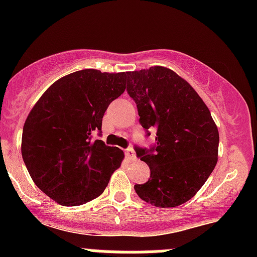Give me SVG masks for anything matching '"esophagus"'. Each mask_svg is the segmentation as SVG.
Listing matches in <instances>:
<instances>
[{
    "label": "esophagus",
    "mask_w": 257,
    "mask_h": 257,
    "mask_svg": "<svg viewBox=\"0 0 257 257\" xmlns=\"http://www.w3.org/2000/svg\"><path fill=\"white\" fill-rule=\"evenodd\" d=\"M125 157L128 159H136V153H134V149L132 147L126 148L125 149Z\"/></svg>",
    "instance_id": "1"
}]
</instances>
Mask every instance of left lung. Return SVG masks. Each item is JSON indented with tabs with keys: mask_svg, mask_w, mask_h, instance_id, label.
I'll return each mask as SVG.
<instances>
[{
	"mask_svg": "<svg viewBox=\"0 0 257 257\" xmlns=\"http://www.w3.org/2000/svg\"><path fill=\"white\" fill-rule=\"evenodd\" d=\"M126 92L136 102L139 123L155 131V144L136 145L150 178L134 185L142 200L173 208L190 200L217 163L219 132L210 110L194 88L165 67L126 73Z\"/></svg>",
	"mask_w": 257,
	"mask_h": 257,
	"instance_id": "obj_1",
	"label": "left lung"
}]
</instances>
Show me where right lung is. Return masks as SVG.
Returning a JSON list of instances; mask_svg holds the SVG:
<instances>
[{"mask_svg":"<svg viewBox=\"0 0 257 257\" xmlns=\"http://www.w3.org/2000/svg\"><path fill=\"white\" fill-rule=\"evenodd\" d=\"M126 73L83 69L54 82L23 125L22 158L36 185L63 206L98 198L120 167L123 150L102 136L108 105L125 89Z\"/></svg>","mask_w":257,"mask_h":257,"instance_id":"obj_1","label":"right lung"}]
</instances>
